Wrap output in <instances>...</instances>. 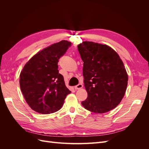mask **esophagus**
I'll return each mask as SVG.
<instances>
[{
  "label": "esophagus",
  "instance_id": "34e87169",
  "mask_svg": "<svg viewBox=\"0 0 149 149\" xmlns=\"http://www.w3.org/2000/svg\"><path fill=\"white\" fill-rule=\"evenodd\" d=\"M83 85L82 84H78V85L75 86L74 88H75V89H80L83 88Z\"/></svg>",
  "mask_w": 149,
  "mask_h": 149
}]
</instances>
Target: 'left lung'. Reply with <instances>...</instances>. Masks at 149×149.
Wrapping results in <instances>:
<instances>
[{
    "instance_id": "obj_1",
    "label": "left lung",
    "mask_w": 149,
    "mask_h": 149,
    "mask_svg": "<svg viewBox=\"0 0 149 149\" xmlns=\"http://www.w3.org/2000/svg\"><path fill=\"white\" fill-rule=\"evenodd\" d=\"M83 61L84 84L88 93L81 104L102 114L118 106L124 96L128 75L117 52L107 45L85 41L78 45Z\"/></svg>"
}]
</instances>
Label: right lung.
<instances>
[{"mask_svg": "<svg viewBox=\"0 0 149 149\" xmlns=\"http://www.w3.org/2000/svg\"><path fill=\"white\" fill-rule=\"evenodd\" d=\"M71 45L67 40L53 43L31 57L20 74V86L32 110L48 114L60 110L71 91L59 73L58 62Z\"/></svg>", "mask_w": 149, "mask_h": 149, "instance_id": "obj_1", "label": "right lung"}]
</instances>
